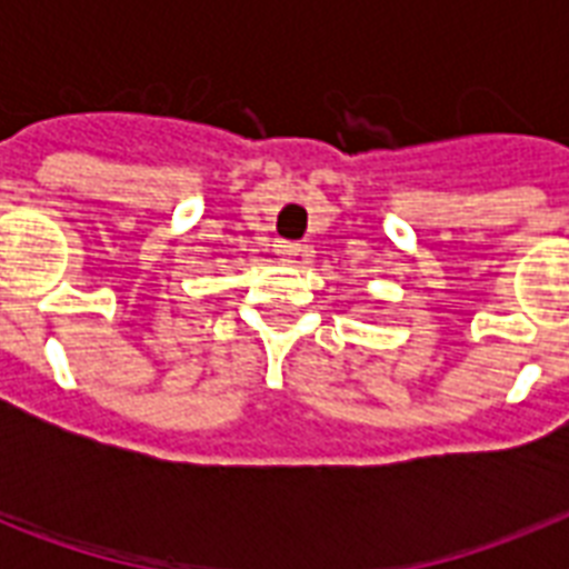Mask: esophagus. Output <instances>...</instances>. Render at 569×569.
I'll list each match as a JSON object with an SVG mask.
<instances>
[{"instance_id": "1", "label": "esophagus", "mask_w": 569, "mask_h": 569, "mask_svg": "<svg viewBox=\"0 0 569 569\" xmlns=\"http://www.w3.org/2000/svg\"><path fill=\"white\" fill-rule=\"evenodd\" d=\"M274 253L280 257V262H295V259L301 257V244L298 241H277Z\"/></svg>"}]
</instances>
